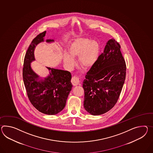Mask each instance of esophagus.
Returning a JSON list of instances; mask_svg holds the SVG:
<instances>
[{
    "mask_svg": "<svg viewBox=\"0 0 153 153\" xmlns=\"http://www.w3.org/2000/svg\"><path fill=\"white\" fill-rule=\"evenodd\" d=\"M71 82L74 86H77L79 83L78 77L76 76H73L71 79Z\"/></svg>",
    "mask_w": 153,
    "mask_h": 153,
    "instance_id": "obj_1",
    "label": "esophagus"
}]
</instances>
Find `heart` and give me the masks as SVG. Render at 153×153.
<instances>
[{"instance_id": "obj_1", "label": "heart", "mask_w": 153, "mask_h": 153, "mask_svg": "<svg viewBox=\"0 0 153 153\" xmlns=\"http://www.w3.org/2000/svg\"><path fill=\"white\" fill-rule=\"evenodd\" d=\"M68 51L71 55L65 53L63 58L64 63L67 67H72L75 64L73 57H77L79 65L88 69L96 63L100 52V45L97 41L79 37L70 45Z\"/></svg>"}]
</instances>
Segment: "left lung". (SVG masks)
<instances>
[{
    "label": "left lung",
    "mask_w": 153,
    "mask_h": 153,
    "mask_svg": "<svg viewBox=\"0 0 153 153\" xmlns=\"http://www.w3.org/2000/svg\"><path fill=\"white\" fill-rule=\"evenodd\" d=\"M120 45L114 39L108 41L83 82L84 108L93 116L111 110L118 100L126 76V64Z\"/></svg>",
    "instance_id": "8db88e82"
}]
</instances>
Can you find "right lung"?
Here are the masks:
<instances>
[{"label":"right lung","instance_id":"add662e5","mask_svg":"<svg viewBox=\"0 0 153 153\" xmlns=\"http://www.w3.org/2000/svg\"><path fill=\"white\" fill-rule=\"evenodd\" d=\"M46 31L37 35L31 41L24 57L22 78L26 93L31 103L39 112L48 115H55L66 105L71 91V74L70 72L48 68L50 75L44 81H37L39 76L32 70L30 63L35 60L34 49L44 41ZM48 42L53 41L47 40Z\"/></svg>","mask_w":153,"mask_h":153}]
</instances>
